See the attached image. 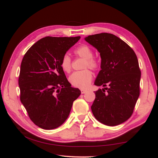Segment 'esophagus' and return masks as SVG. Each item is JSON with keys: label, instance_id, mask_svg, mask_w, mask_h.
Segmentation results:
<instances>
[{"label": "esophagus", "instance_id": "esophagus-1", "mask_svg": "<svg viewBox=\"0 0 158 158\" xmlns=\"http://www.w3.org/2000/svg\"><path fill=\"white\" fill-rule=\"evenodd\" d=\"M80 91H81V93H82V94H85V92H87V90H85V89H81Z\"/></svg>", "mask_w": 158, "mask_h": 158}]
</instances>
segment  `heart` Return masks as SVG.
I'll list each match as a JSON object with an SVG mask.
<instances>
[{
  "label": "heart",
  "instance_id": "1",
  "mask_svg": "<svg viewBox=\"0 0 158 158\" xmlns=\"http://www.w3.org/2000/svg\"><path fill=\"white\" fill-rule=\"evenodd\" d=\"M74 54L85 59L83 64V69L89 68L93 70H96L99 68V60L93 56V51L91 47L87 45H82L76 48L74 51ZM60 66L62 69L67 73H69L72 70L71 59L68 54L63 55L61 59ZM93 78L92 72L88 69H85L82 71L75 72L72 74L69 80L73 86L85 89L89 86Z\"/></svg>",
  "mask_w": 158,
  "mask_h": 158
}]
</instances>
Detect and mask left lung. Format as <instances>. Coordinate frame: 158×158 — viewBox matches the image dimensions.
I'll return each mask as SVG.
<instances>
[{"mask_svg": "<svg viewBox=\"0 0 158 158\" xmlns=\"http://www.w3.org/2000/svg\"><path fill=\"white\" fill-rule=\"evenodd\" d=\"M85 40L99 51L101 70L95 80L99 89L91 109L95 118L116 126L131 117L140 95L141 72L131 47L111 33L89 35Z\"/></svg>", "mask_w": 158, "mask_h": 158, "instance_id": "8db88e82", "label": "left lung"}]
</instances>
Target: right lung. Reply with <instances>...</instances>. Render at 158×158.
<instances>
[{
  "label": "right lung",
  "instance_id": "add662e5",
  "mask_svg": "<svg viewBox=\"0 0 158 158\" xmlns=\"http://www.w3.org/2000/svg\"><path fill=\"white\" fill-rule=\"evenodd\" d=\"M80 39L45 37L23 57L18 79L20 101L32 122L43 129L63 125L81 94L71 87L60 66L63 55Z\"/></svg>",
  "mask_w": 158,
  "mask_h": 158
}]
</instances>
